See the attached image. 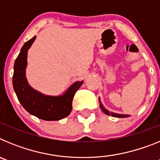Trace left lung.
<instances>
[{
    "label": "left lung",
    "instance_id": "8db88e82",
    "mask_svg": "<svg viewBox=\"0 0 160 160\" xmlns=\"http://www.w3.org/2000/svg\"><path fill=\"white\" fill-rule=\"evenodd\" d=\"M99 102H100L99 106H100V108H101V110L103 111V112L105 113L106 114H107V115H111V116L116 117V118H127V117L130 116L129 114H116V113L110 112L108 110H107L105 107H103V105L101 103V102H100V99H99Z\"/></svg>",
    "mask_w": 160,
    "mask_h": 160
}]
</instances>
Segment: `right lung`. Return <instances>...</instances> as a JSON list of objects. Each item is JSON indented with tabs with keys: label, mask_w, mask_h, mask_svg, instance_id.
Wrapping results in <instances>:
<instances>
[{
	"label": "right lung",
	"mask_w": 160,
	"mask_h": 160,
	"mask_svg": "<svg viewBox=\"0 0 160 160\" xmlns=\"http://www.w3.org/2000/svg\"><path fill=\"white\" fill-rule=\"evenodd\" d=\"M36 39L33 37L22 46L13 67L12 86L18 100L29 114L46 121H56L67 117L72 111V102L83 81L71 85L62 95L49 96L30 87L25 77L28 50Z\"/></svg>",
	"instance_id": "obj_1"
}]
</instances>
